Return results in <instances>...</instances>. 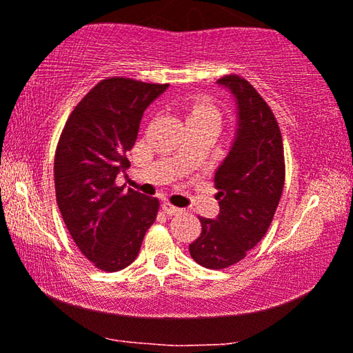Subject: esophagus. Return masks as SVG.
<instances>
[{"mask_svg":"<svg viewBox=\"0 0 353 353\" xmlns=\"http://www.w3.org/2000/svg\"><path fill=\"white\" fill-rule=\"evenodd\" d=\"M162 209L165 210V214L167 215H176V214H181L183 212V209H180V207H175L173 204H170V202L168 201H163V204H162Z\"/></svg>","mask_w":353,"mask_h":353,"instance_id":"obj_1","label":"esophagus"}]
</instances>
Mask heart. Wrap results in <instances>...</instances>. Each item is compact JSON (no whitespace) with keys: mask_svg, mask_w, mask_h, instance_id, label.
<instances>
[{"mask_svg":"<svg viewBox=\"0 0 353 353\" xmlns=\"http://www.w3.org/2000/svg\"><path fill=\"white\" fill-rule=\"evenodd\" d=\"M188 119H215L220 122V114L214 105L204 101H196L188 110Z\"/></svg>","mask_w":353,"mask_h":353,"instance_id":"1","label":"heart"}]
</instances>
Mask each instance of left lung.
Listing matches in <instances>:
<instances>
[{"label": "left lung", "instance_id": "left-lung-1", "mask_svg": "<svg viewBox=\"0 0 353 353\" xmlns=\"http://www.w3.org/2000/svg\"><path fill=\"white\" fill-rule=\"evenodd\" d=\"M216 83L236 101L234 139L215 172L220 214L201 216L202 231L190 254L205 268L238 263L255 248L272 225L284 186V148L278 122L257 90L239 75Z\"/></svg>", "mask_w": 353, "mask_h": 353}]
</instances>
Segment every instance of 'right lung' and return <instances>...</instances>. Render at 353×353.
I'll use <instances>...</instances> for the list:
<instances>
[{
	"label": "right lung",
	"instance_id": "obj_1",
	"mask_svg": "<svg viewBox=\"0 0 353 353\" xmlns=\"http://www.w3.org/2000/svg\"><path fill=\"white\" fill-rule=\"evenodd\" d=\"M168 85L112 77L101 80L67 119L54 157L56 201L86 259L119 272L137 259L159 199L115 185L130 167L144 110Z\"/></svg>",
	"mask_w": 353,
	"mask_h": 353
}]
</instances>
